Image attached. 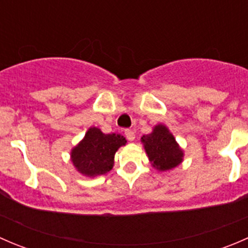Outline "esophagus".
Masks as SVG:
<instances>
[{"instance_id": "34e87169", "label": "esophagus", "mask_w": 248, "mask_h": 248, "mask_svg": "<svg viewBox=\"0 0 248 248\" xmlns=\"http://www.w3.org/2000/svg\"><path fill=\"white\" fill-rule=\"evenodd\" d=\"M124 136H126V138L129 140V141H133L134 139H136V133H134L133 131H131V129H126L124 131Z\"/></svg>"}]
</instances>
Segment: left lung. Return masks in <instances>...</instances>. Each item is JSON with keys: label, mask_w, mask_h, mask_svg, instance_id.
Wrapping results in <instances>:
<instances>
[{"label": "left lung", "mask_w": 248, "mask_h": 248, "mask_svg": "<svg viewBox=\"0 0 248 248\" xmlns=\"http://www.w3.org/2000/svg\"><path fill=\"white\" fill-rule=\"evenodd\" d=\"M141 141L155 168L169 170L181 163L184 154L167 127L158 124L151 134L142 137Z\"/></svg>", "instance_id": "left-lung-1"}]
</instances>
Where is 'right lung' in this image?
<instances>
[{"mask_svg": "<svg viewBox=\"0 0 248 248\" xmlns=\"http://www.w3.org/2000/svg\"><path fill=\"white\" fill-rule=\"evenodd\" d=\"M127 142L121 134H104L93 127L72 151V162L81 174L87 176L106 174L114 166V156L120 146Z\"/></svg>", "mask_w": 248, "mask_h": 248, "instance_id": "add662e5", "label": "right lung"}]
</instances>
